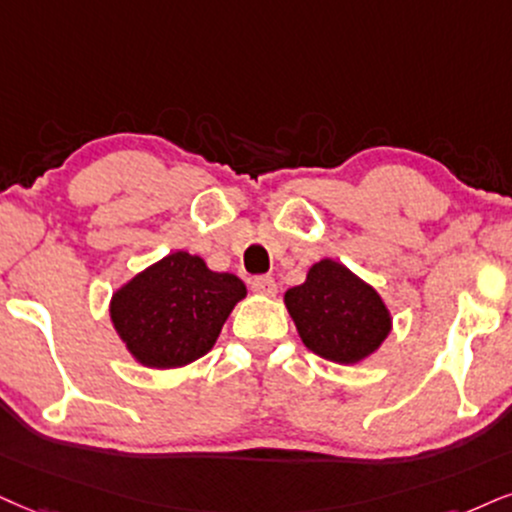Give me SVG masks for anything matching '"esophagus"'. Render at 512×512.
<instances>
[{"instance_id":"34e87169","label":"esophagus","mask_w":512,"mask_h":512,"mask_svg":"<svg viewBox=\"0 0 512 512\" xmlns=\"http://www.w3.org/2000/svg\"><path fill=\"white\" fill-rule=\"evenodd\" d=\"M251 289H254V292L261 294V296H275L277 294V282L273 280V277L261 275V277H254V282H251Z\"/></svg>"}]
</instances>
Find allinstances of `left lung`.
Masks as SVG:
<instances>
[{
    "mask_svg": "<svg viewBox=\"0 0 512 512\" xmlns=\"http://www.w3.org/2000/svg\"><path fill=\"white\" fill-rule=\"evenodd\" d=\"M285 306L306 349L339 365L363 363L394 327L380 292L334 258L313 263L285 292Z\"/></svg>",
    "mask_w": 512,
    "mask_h": 512,
    "instance_id": "8db88e82",
    "label": "left lung"
}]
</instances>
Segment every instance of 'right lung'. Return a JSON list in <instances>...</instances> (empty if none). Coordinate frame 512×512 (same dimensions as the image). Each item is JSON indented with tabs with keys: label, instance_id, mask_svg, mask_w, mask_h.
<instances>
[{
	"label": "right lung",
	"instance_id": "right-lung-1",
	"mask_svg": "<svg viewBox=\"0 0 512 512\" xmlns=\"http://www.w3.org/2000/svg\"><path fill=\"white\" fill-rule=\"evenodd\" d=\"M246 285L216 273L189 251H173L123 282L109 301V318L125 349L151 370L199 361L216 344Z\"/></svg>",
	"mask_w": 512,
	"mask_h": 512
}]
</instances>
